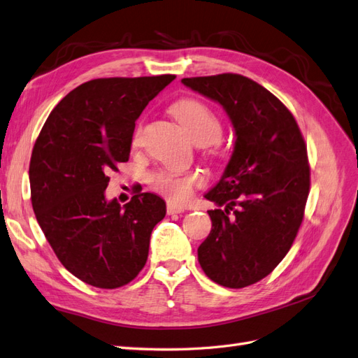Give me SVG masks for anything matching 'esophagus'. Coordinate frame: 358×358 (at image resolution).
<instances>
[{
	"label": "esophagus",
	"instance_id": "34e87169",
	"mask_svg": "<svg viewBox=\"0 0 358 358\" xmlns=\"http://www.w3.org/2000/svg\"><path fill=\"white\" fill-rule=\"evenodd\" d=\"M183 210H185V209H183L182 206L175 205V203H173V201H169V203H167V214H169V215L180 214V212H183Z\"/></svg>",
	"mask_w": 358,
	"mask_h": 358
}]
</instances>
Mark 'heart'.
<instances>
[{
  "label": "heart",
  "mask_w": 358,
  "mask_h": 358,
  "mask_svg": "<svg viewBox=\"0 0 358 358\" xmlns=\"http://www.w3.org/2000/svg\"><path fill=\"white\" fill-rule=\"evenodd\" d=\"M173 114L187 128L199 144L214 146L220 138L221 120L217 113L208 103L199 99H182L171 107ZM141 137V124L135 128L132 134V143L137 144ZM205 183V178L197 170H180V169H164L150 176L152 188L169 197L175 203L187 201L196 188Z\"/></svg>",
  "instance_id": "1"
}]
</instances>
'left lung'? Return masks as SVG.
<instances>
[{"instance_id":"obj_1","label":"left lung","mask_w":358,"mask_h":358,"mask_svg":"<svg viewBox=\"0 0 358 358\" xmlns=\"http://www.w3.org/2000/svg\"><path fill=\"white\" fill-rule=\"evenodd\" d=\"M191 90L218 102L234 124V153L205 197L209 236L199 262L221 286L241 289L262 280L291 250L303 223L310 167L292 113L265 87L238 73L183 78Z\"/></svg>"}]
</instances>
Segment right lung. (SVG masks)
<instances>
[{
  "instance_id": "1",
  "label": "right lung",
  "mask_w": 358,
  "mask_h": 358,
  "mask_svg": "<svg viewBox=\"0 0 358 358\" xmlns=\"http://www.w3.org/2000/svg\"><path fill=\"white\" fill-rule=\"evenodd\" d=\"M175 75L98 78L57 103L30 161L37 223L63 266L101 289L128 285L146 265L150 234L166 201L135 192L107 201L110 171L129 159L135 120Z\"/></svg>"
}]
</instances>
